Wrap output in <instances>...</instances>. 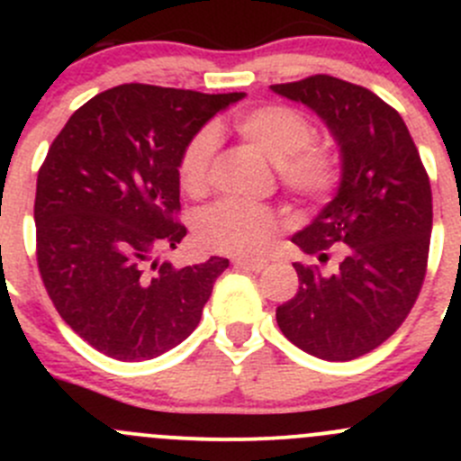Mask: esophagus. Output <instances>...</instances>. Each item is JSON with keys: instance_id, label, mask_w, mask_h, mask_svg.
<instances>
[{"instance_id": "obj_1", "label": "esophagus", "mask_w": 461, "mask_h": 461, "mask_svg": "<svg viewBox=\"0 0 461 461\" xmlns=\"http://www.w3.org/2000/svg\"><path fill=\"white\" fill-rule=\"evenodd\" d=\"M234 267L239 269H248V272H263L267 267V260H260V258H236L234 260Z\"/></svg>"}]
</instances>
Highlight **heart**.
Wrapping results in <instances>:
<instances>
[{
	"mask_svg": "<svg viewBox=\"0 0 461 461\" xmlns=\"http://www.w3.org/2000/svg\"><path fill=\"white\" fill-rule=\"evenodd\" d=\"M231 127L274 162L281 185L294 196L323 201L341 183V156L332 144L310 140L312 124L301 111L287 104H258L236 113ZM216 142V131L204 127L180 153L178 178L192 196L207 189ZM278 230L281 218L274 209L236 198L209 204L196 218V239L204 249L236 257L263 252Z\"/></svg>",
	"mask_w": 461,
	"mask_h": 461,
	"instance_id": "1",
	"label": "heart"
}]
</instances>
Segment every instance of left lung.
Masks as SVG:
<instances>
[{"label": "left lung", "instance_id": "obj_1", "mask_svg": "<svg viewBox=\"0 0 461 461\" xmlns=\"http://www.w3.org/2000/svg\"><path fill=\"white\" fill-rule=\"evenodd\" d=\"M319 115L341 151V183L292 243L334 274L294 263L299 292L276 308L294 346L325 361H350L397 332L420 296L432 230L430 180L402 115L379 95L332 76L274 85Z\"/></svg>", "mask_w": 461, "mask_h": 461}]
</instances>
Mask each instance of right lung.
<instances>
[{
  "label": "right lung",
  "mask_w": 461,
  "mask_h": 461,
  "mask_svg": "<svg viewBox=\"0 0 461 461\" xmlns=\"http://www.w3.org/2000/svg\"><path fill=\"white\" fill-rule=\"evenodd\" d=\"M245 93L120 85L82 104L37 174V267L59 317L118 361L160 357L196 330L230 260H156L187 227L178 160L185 144Z\"/></svg>",
  "instance_id": "1"
}]
</instances>
